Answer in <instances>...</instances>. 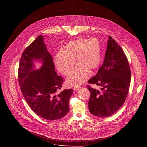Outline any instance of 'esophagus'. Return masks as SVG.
<instances>
[{"label": "esophagus", "mask_w": 147, "mask_h": 147, "mask_svg": "<svg viewBox=\"0 0 147 147\" xmlns=\"http://www.w3.org/2000/svg\"><path fill=\"white\" fill-rule=\"evenodd\" d=\"M80 86L79 85H76V86H74V90H79L80 89Z\"/></svg>", "instance_id": "1"}]
</instances>
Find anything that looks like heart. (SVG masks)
<instances>
[{
	"label": "heart",
	"mask_w": 147,
	"mask_h": 147,
	"mask_svg": "<svg viewBox=\"0 0 147 147\" xmlns=\"http://www.w3.org/2000/svg\"><path fill=\"white\" fill-rule=\"evenodd\" d=\"M101 46L96 38H80L68 43L64 51L55 56V63L59 71L65 76L72 71L75 59L79 64L67 79L71 85L82 84L89 76V71L97 69L101 62Z\"/></svg>",
	"instance_id": "heart-1"
}]
</instances>
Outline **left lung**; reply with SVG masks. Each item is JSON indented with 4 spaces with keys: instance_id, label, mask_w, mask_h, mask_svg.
Returning a JSON list of instances; mask_svg holds the SVG:
<instances>
[{
    "instance_id": "1",
    "label": "left lung",
    "mask_w": 147,
    "mask_h": 147,
    "mask_svg": "<svg viewBox=\"0 0 147 147\" xmlns=\"http://www.w3.org/2000/svg\"><path fill=\"white\" fill-rule=\"evenodd\" d=\"M130 81L131 70L126 54L109 36L103 64L96 75L88 80L89 84L101 86V91L86 85L90 93V113L102 118L115 113L126 100Z\"/></svg>"
}]
</instances>
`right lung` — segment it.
<instances>
[{
    "label": "right lung",
    "mask_w": 147,
    "mask_h": 147,
    "mask_svg": "<svg viewBox=\"0 0 147 147\" xmlns=\"http://www.w3.org/2000/svg\"><path fill=\"white\" fill-rule=\"evenodd\" d=\"M34 59L42 61L43 65L40 69L32 71ZM18 80L28 105L43 119L57 120L68 113L69 100L73 89L61 90L64 78L58 75L55 71L52 56L47 50L41 35L22 53Z\"/></svg>",
    "instance_id": "obj_1"
}]
</instances>
